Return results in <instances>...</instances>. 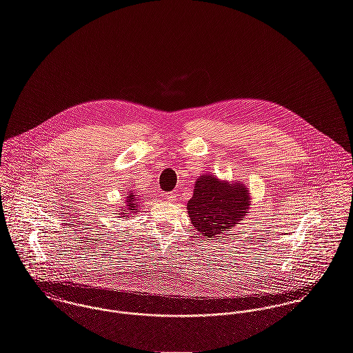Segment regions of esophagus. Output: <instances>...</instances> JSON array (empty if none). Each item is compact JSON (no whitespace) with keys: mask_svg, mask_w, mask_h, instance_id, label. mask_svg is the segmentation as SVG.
Returning a JSON list of instances; mask_svg holds the SVG:
<instances>
[{"mask_svg":"<svg viewBox=\"0 0 353 353\" xmlns=\"http://www.w3.org/2000/svg\"><path fill=\"white\" fill-rule=\"evenodd\" d=\"M163 196L168 201H175L176 199V194L175 192H163Z\"/></svg>","mask_w":353,"mask_h":353,"instance_id":"esophagus-1","label":"esophagus"}]
</instances>
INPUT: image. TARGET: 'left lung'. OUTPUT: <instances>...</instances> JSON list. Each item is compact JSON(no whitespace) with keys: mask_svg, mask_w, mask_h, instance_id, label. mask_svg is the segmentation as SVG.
Masks as SVG:
<instances>
[{"mask_svg":"<svg viewBox=\"0 0 353 353\" xmlns=\"http://www.w3.org/2000/svg\"><path fill=\"white\" fill-rule=\"evenodd\" d=\"M250 208L248 190L240 183L221 182L213 175H202L194 185L188 202L192 224L202 236L219 237L230 226L244 220Z\"/></svg>","mask_w":353,"mask_h":353,"instance_id":"8db88e82","label":"left lung"}]
</instances>
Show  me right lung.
I'll return each instance as SVG.
<instances>
[{
  "mask_svg": "<svg viewBox=\"0 0 353 353\" xmlns=\"http://www.w3.org/2000/svg\"><path fill=\"white\" fill-rule=\"evenodd\" d=\"M127 198H128V199H127V206H128L127 210H128V213H124V212H123V214H124V216L127 214V217H128L129 212L137 210V209H136V208H137V202H136L137 199H136V198H139V196H137L134 192H130V194H129ZM124 216H123V217H124Z\"/></svg>",
  "mask_w": 353,
  "mask_h": 353,
  "instance_id": "add662e5",
  "label": "right lung"
}]
</instances>
